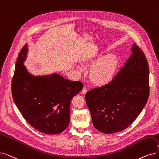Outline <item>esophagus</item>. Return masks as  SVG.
Returning <instances> with one entry per match:
<instances>
[{
  "label": "esophagus",
  "instance_id": "34e87169",
  "mask_svg": "<svg viewBox=\"0 0 159 159\" xmlns=\"http://www.w3.org/2000/svg\"><path fill=\"white\" fill-rule=\"evenodd\" d=\"M81 92L83 93V94H85L86 92H87V88L86 86H84L83 88H82Z\"/></svg>",
  "mask_w": 159,
  "mask_h": 159
}]
</instances>
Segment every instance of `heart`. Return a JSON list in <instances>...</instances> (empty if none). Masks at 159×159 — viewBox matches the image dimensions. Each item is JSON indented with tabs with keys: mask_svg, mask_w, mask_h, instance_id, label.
<instances>
[{
	"mask_svg": "<svg viewBox=\"0 0 159 159\" xmlns=\"http://www.w3.org/2000/svg\"><path fill=\"white\" fill-rule=\"evenodd\" d=\"M96 60L97 58H95L88 59L86 63L88 66H90ZM119 66L120 59L117 55L114 54L105 55L92 66L89 71V80L93 84L97 86L108 85L114 80ZM79 69L80 70V67H79Z\"/></svg>",
	"mask_w": 159,
	"mask_h": 159,
	"instance_id": "obj_1",
	"label": "heart"
}]
</instances>
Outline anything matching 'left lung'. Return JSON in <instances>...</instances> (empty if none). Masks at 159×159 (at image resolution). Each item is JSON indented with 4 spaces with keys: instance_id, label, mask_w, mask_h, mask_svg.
<instances>
[{
    "instance_id": "8db88e82",
    "label": "left lung",
    "mask_w": 159,
    "mask_h": 159,
    "mask_svg": "<svg viewBox=\"0 0 159 159\" xmlns=\"http://www.w3.org/2000/svg\"><path fill=\"white\" fill-rule=\"evenodd\" d=\"M132 54L108 85L86 95L93 126L100 132H120L133 123L146 105L149 95V66L140 48L134 43Z\"/></svg>"
}]
</instances>
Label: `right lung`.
<instances>
[{
  "label": "right lung",
  "instance_id": "obj_1",
  "mask_svg": "<svg viewBox=\"0 0 159 159\" xmlns=\"http://www.w3.org/2000/svg\"><path fill=\"white\" fill-rule=\"evenodd\" d=\"M27 52L25 45L17 58L11 82L13 101L32 127L45 134H59L69 125L71 99L83 84L56 73L32 75L23 64Z\"/></svg>",
  "mask_w": 159,
  "mask_h": 159
}]
</instances>
